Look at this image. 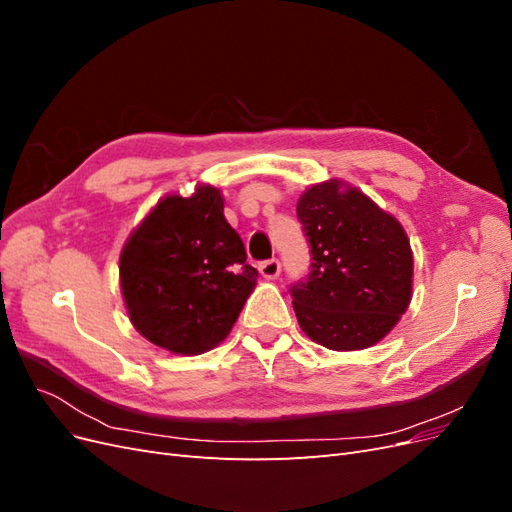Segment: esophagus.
<instances>
[{
	"label": "esophagus",
	"mask_w": 512,
	"mask_h": 512,
	"mask_svg": "<svg viewBox=\"0 0 512 512\" xmlns=\"http://www.w3.org/2000/svg\"><path fill=\"white\" fill-rule=\"evenodd\" d=\"M258 269H260L262 277H267V280H275V277L282 273V265H280V260H277V258L262 260Z\"/></svg>",
	"instance_id": "esophagus-1"
}]
</instances>
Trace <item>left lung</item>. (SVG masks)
<instances>
[{
    "label": "left lung",
    "mask_w": 512,
    "mask_h": 512,
    "mask_svg": "<svg viewBox=\"0 0 512 512\" xmlns=\"http://www.w3.org/2000/svg\"><path fill=\"white\" fill-rule=\"evenodd\" d=\"M309 271L290 286L303 333L331 350H361L389 333L412 297L404 228L359 190L329 181L297 203Z\"/></svg>",
    "instance_id": "obj_1"
}]
</instances>
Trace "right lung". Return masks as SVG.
Returning <instances> with one entry per match:
<instances>
[{
    "instance_id": "1",
    "label": "right lung",
    "mask_w": 512,
    "mask_h": 512,
    "mask_svg": "<svg viewBox=\"0 0 512 512\" xmlns=\"http://www.w3.org/2000/svg\"><path fill=\"white\" fill-rule=\"evenodd\" d=\"M130 320L149 342L177 354L218 346L239 318L258 271L224 218L220 190L166 196L119 258Z\"/></svg>"
}]
</instances>
